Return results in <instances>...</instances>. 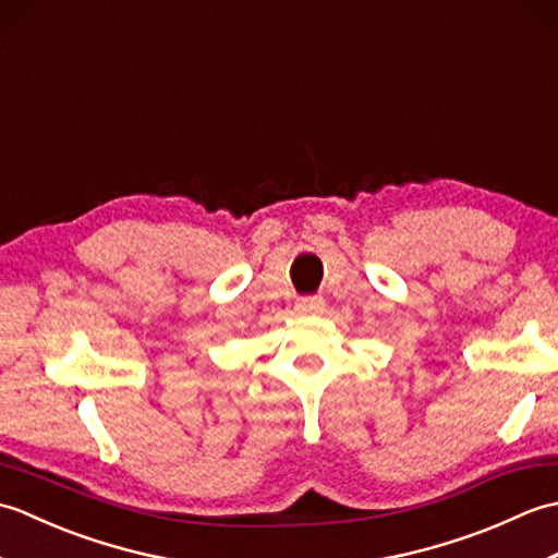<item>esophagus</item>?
<instances>
[{"label": "esophagus", "instance_id": "esophagus-1", "mask_svg": "<svg viewBox=\"0 0 558 558\" xmlns=\"http://www.w3.org/2000/svg\"><path fill=\"white\" fill-rule=\"evenodd\" d=\"M326 302L322 298H300L298 304H294V310H298L300 314H318L324 312Z\"/></svg>", "mask_w": 558, "mask_h": 558}]
</instances>
